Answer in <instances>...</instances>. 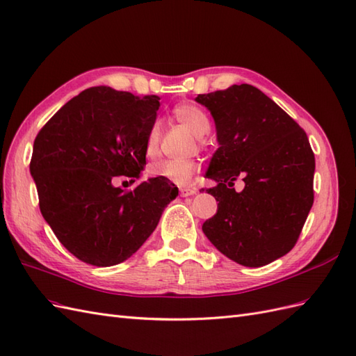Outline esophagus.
Here are the masks:
<instances>
[{
	"label": "esophagus",
	"instance_id": "34e87169",
	"mask_svg": "<svg viewBox=\"0 0 356 356\" xmlns=\"http://www.w3.org/2000/svg\"><path fill=\"white\" fill-rule=\"evenodd\" d=\"M197 193L195 189H191V188H184V189H180V197H191V195H194Z\"/></svg>",
	"mask_w": 356,
	"mask_h": 356
}]
</instances>
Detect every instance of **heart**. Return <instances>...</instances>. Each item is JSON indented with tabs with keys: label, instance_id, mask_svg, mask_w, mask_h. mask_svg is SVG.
<instances>
[{
	"label": "heart",
	"instance_id": "1",
	"mask_svg": "<svg viewBox=\"0 0 356 356\" xmlns=\"http://www.w3.org/2000/svg\"><path fill=\"white\" fill-rule=\"evenodd\" d=\"M172 115L177 122L185 124L188 129L193 132L198 138L204 136L209 129H211V122H209L207 114L202 108L193 104H179L172 109ZM159 135L161 129L159 124L154 123L145 140V153L147 156H153L158 150L159 144ZM198 165L194 161H179V159H165L154 162L150 165L149 172L153 177H161L163 180H168L171 184L179 186H186L191 179L195 176Z\"/></svg>",
	"mask_w": 356,
	"mask_h": 356
}]
</instances>
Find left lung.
Returning a JSON list of instances; mask_svg holds the SVG:
<instances>
[{
	"mask_svg": "<svg viewBox=\"0 0 356 356\" xmlns=\"http://www.w3.org/2000/svg\"><path fill=\"white\" fill-rule=\"evenodd\" d=\"M211 111L218 150L206 189L218 203L203 233L225 257L259 268L287 254L313 206L314 153L307 134L270 97L250 84L198 95ZM245 188L236 193L234 180Z\"/></svg>",
	"mask_w": 356,
	"mask_h": 356,
	"instance_id": "left-lung-1",
	"label": "left lung"
}]
</instances>
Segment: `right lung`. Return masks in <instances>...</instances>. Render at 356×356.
Returning a JSON list of instances; mask_svg holds the SVG:
<instances>
[{"mask_svg":"<svg viewBox=\"0 0 356 356\" xmlns=\"http://www.w3.org/2000/svg\"><path fill=\"white\" fill-rule=\"evenodd\" d=\"M158 109V96L91 87L61 106L35 136L30 172L40 212L65 248L88 265L114 266L129 259L179 194L161 177L129 193L114 186L118 176L140 177Z\"/></svg>","mask_w":356,"mask_h":356,"instance_id":"obj_1","label":"right lung"}]
</instances>
